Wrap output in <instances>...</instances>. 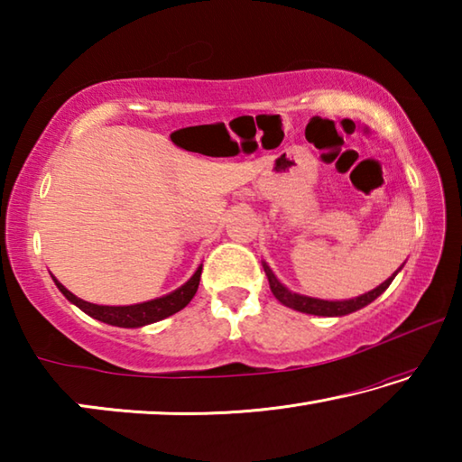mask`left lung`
Returning a JSON list of instances; mask_svg holds the SVG:
<instances>
[{"label": "left lung", "instance_id": "obj_1", "mask_svg": "<svg viewBox=\"0 0 462 462\" xmlns=\"http://www.w3.org/2000/svg\"><path fill=\"white\" fill-rule=\"evenodd\" d=\"M263 267H264V273H267V279H269L273 295H275L277 300L283 303V306L293 308L297 311H303V314H314V316H346V314H353V311L369 306L371 301L377 300V297L383 291H385V289L391 285V281H393V277L397 275V273H393V277H389L385 283H381L377 289H373V291L365 293L361 297H355V300L326 301V300H314V297L291 293L287 287L279 283L277 277L273 275V271L267 267V264H263Z\"/></svg>", "mask_w": 462, "mask_h": 462}]
</instances>
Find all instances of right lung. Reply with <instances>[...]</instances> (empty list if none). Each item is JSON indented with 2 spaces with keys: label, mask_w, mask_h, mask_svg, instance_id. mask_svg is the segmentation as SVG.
Returning a JSON list of instances; mask_svg holds the SVG:
<instances>
[{
  "label": "right lung",
  "mask_w": 462,
  "mask_h": 462,
  "mask_svg": "<svg viewBox=\"0 0 462 462\" xmlns=\"http://www.w3.org/2000/svg\"><path fill=\"white\" fill-rule=\"evenodd\" d=\"M199 277H201V267L195 271V275L187 281L183 287H179L177 291L169 293L165 297H159V300L136 303V306H97V303L79 300V297L73 295L69 289L62 287L57 279H54V283H57L60 293L65 295L69 301H73L77 308L83 310L85 314H89L91 318L99 319V322L120 326V328H138V326L159 322V319L173 316L179 310H183L187 303L193 300L195 291H198Z\"/></svg>",
  "instance_id": "add662e5"
}]
</instances>
